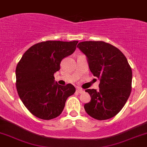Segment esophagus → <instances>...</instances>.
<instances>
[{
  "instance_id": "1",
  "label": "esophagus",
  "mask_w": 147,
  "mask_h": 147,
  "mask_svg": "<svg viewBox=\"0 0 147 147\" xmlns=\"http://www.w3.org/2000/svg\"><path fill=\"white\" fill-rule=\"evenodd\" d=\"M77 91H78V93H80V94H82V93H83V92H84V89H81V88H78V89H77Z\"/></svg>"
}]
</instances>
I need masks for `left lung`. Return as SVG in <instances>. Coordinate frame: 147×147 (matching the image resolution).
<instances>
[{
    "mask_svg": "<svg viewBox=\"0 0 147 147\" xmlns=\"http://www.w3.org/2000/svg\"><path fill=\"white\" fill-rule=\"evenodd\" d=\"M77 47L86 55L89 69L100 80L99 89H86L91 101L84 104L88 115L96 120L111 118L121 111L132 88V69L124 54L103 41H82Z\"/></svg>",
    "mask_w": 147,
    "mask_h": 147,
    "instance_id": "1",
    "label": "left lung"
}]
</instances>
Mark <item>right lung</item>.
I'll use <instances>...</instances> for the list:
<instances>
[{"label": "right lung", "mask_w": 147, "mask_h": 147, "mask_svg": "<svg viewBox=\"0 0 147 147\" xmlns=\"http://www.w3.org/2000/svg\"><path fill=\"white\" fill-rule=\"evenodd\" d=\"M78 41H46L30 47L17 65L16 87L20 98L34 115L51 120L61 115L69 96L75 92L72 84H58L54 73L64 58L74 53Z\"/></svg>", "instance_id": "right-lung-1"}]
</instances>
